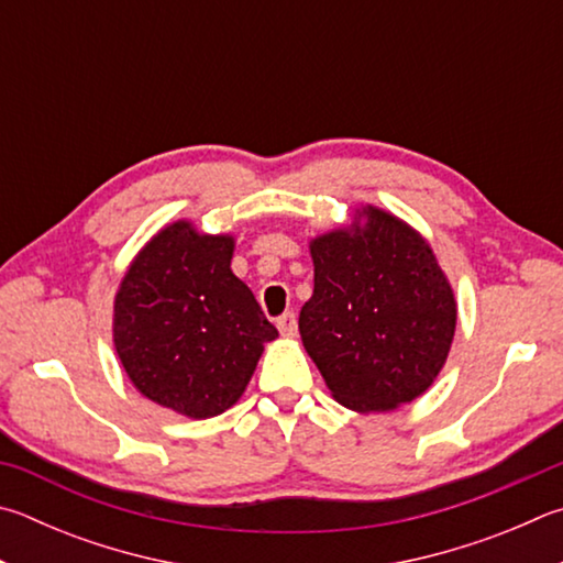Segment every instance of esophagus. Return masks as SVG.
Returning a JSON list of instances; mask_svg holds the SVG:
<instances>
[{
  "instance_id": "1",
  "label": "esophagus",
  "mask_w": 563,
  "mask_h": 563,
  "mask_svg": "<svg viewBox=\"0 0 563 563\" xmlns=\"http://www.w3.org/2000/svg\"><path fill=\"white\" fill-rule=\"evenodd\" d=\"M278 330L283 336L298 334V317H295V312H285L278 317Z\"/></svg>"
}]
</instances>
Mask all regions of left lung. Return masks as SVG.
Here are the masks:
<instances>
[{
	"instance_id": "obj_1",
	"label": "left lung",
	"mask_w": 563,
	"mask_h": 563,
	"mask_svg": "<svg viewBox=\"0 0 563 563\" xmlns=\"http://www.w3.org/2000/svg\"><path fill=\"white\" fill-rule=\"evenodd\" d=\"M310 253L314 290L298 324L332 396L360 413L421 396L443 369L457 317L431 246L366 207L352 229L314 239Z\"/></svg>"
}]
</instances>
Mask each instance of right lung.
<instances>
[{
	"instance_id": "1",
	"label": "right lung",
	"mask_w": 563,
	"mask_h": 563,
	"mask_svg": "<svg viewBox=\"0 0 563 563\" xmlns=\"http://www.w3.org/2000/svg\"><path fill=\"white\" fill-rule=\"evenodd\" d=\"M231 255V236H201L177 221L140 251L115 295L112 340L130 382L189 418L236 404L263 344L278 336Z\"/></svg>"
}]
</instances>
